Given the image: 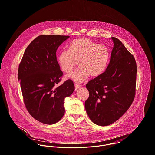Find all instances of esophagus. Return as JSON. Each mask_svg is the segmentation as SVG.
<instances>
[{
	"label": "esophagus",
	"mask_w": 155,
	"mask_h": 155,
	"mask_svg": "<svg viewBox=\"0 0 155 155\" xmlns=\"http://www.w3.org/2000/svg\"><path fill=\"white\" fill-rule=\"evenodd\" d=\"M74 87H75V90H78V88H79L81 87V85L75 84H74Z\"/></svg>",
	"instance_id": "1"
}]
</instances>
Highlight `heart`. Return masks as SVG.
<instances>
[{"mask_svg":"<svg viewBox=\"0 0 155 155\" xmlns=\"http://www.w3.org/2000/svg\"><path fill=\"white\" fill-rule=\"evenodd\" d=\"M109 52L102 44L87 38L73 40L68 51L60 52L57 56L58 64L63 72L70 74L77 62L79 68L69 77L76 82L84 81L89 76L97 77L101 74L107 65Z\"/></svg>","mask_w":155,"mask_h":155,"instance_id":"1","label":"heart"}]
</instances>
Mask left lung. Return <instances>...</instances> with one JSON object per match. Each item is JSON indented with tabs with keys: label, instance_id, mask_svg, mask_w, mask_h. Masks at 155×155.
Returning <instances> with one entry per match:
<instances>
[{
	"label": "left lung",
	"instance_id": "8db88e82",
	"mask_svg": "<svg viewBox=\"0 0 155 155\" xmlns=\"http://www.w3.org/2000/svg\"><path fill=\"white\" fill-rule=\"evenodd\" d=\"M111 38L114 45L106 71L86 84L89 97L85 108L90 119L100 126L118 120L130 108L136 94L134 57L120 40Z\"/></svg>",
	"mask_w": 155,
	"mask_h": 155
}]
</instances>
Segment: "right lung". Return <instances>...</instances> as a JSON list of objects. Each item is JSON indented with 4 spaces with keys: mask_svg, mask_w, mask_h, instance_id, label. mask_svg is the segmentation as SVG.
Here are the masks:
<instances>
[{
    "mask_svg": "<svg viewBox=\"0 0 155 155\" xmlns=\"http://www.w3.org/2000/svg\"><path fill=\"white\" fill-rule=\"evenodd\" d=\"M66 35H40L27 47L19 65L24 103L35 120L47 125L58 122L65 114L64 100L74 90L71 79L56 86L63 76L56 51Z\"/></svg>",
    "mask_w": 155,
    "mask_h": 155,
    "instance_id": "add662e5",
    "label": "right lung"
}]
</instances>
